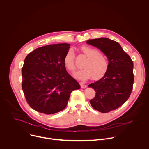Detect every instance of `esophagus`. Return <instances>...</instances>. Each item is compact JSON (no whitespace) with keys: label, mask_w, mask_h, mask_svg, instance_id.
<instances>
[{"label":"esophagus","mask_w":149,"mask_h":149,"mask_svg":"<svg viewBox=\"0 0 149 149\" xmlns=\"http://www.w3.org/2000/svg\"><path fill=\"white\" fill-rule=\"evenodd\" d=\"M79 85H80V86H81V87L82 88H85L87 87V85L84 84H82V82H79Z\"/></svg>","instance_id":"34e87169"}]
</instances>
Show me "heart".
<instances>
[{
	"mask_svg": "<svg viewBox=\"0 0 149 149\" xmlns=\"http://www.w3.org/2000/svg\"><path fill=\"white\" fill-rule=\"evenodd\" d=\"M81 51L87 58L83 63L81 71L76 72L74 77L81 80L89 79L92 77L94 81L101 79L107 72L109 68L108 59L99 51L88 45H83ZM63 63L67 69L74 72L77 69L75 62V55L72 49H69L66 53Z\"/></svg>",
	"mask_w": 149,
	"mask_h": 149,
	"instance_id": "obj_1",
	"label": "heart"
}]
</instances>
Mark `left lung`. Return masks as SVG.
<instances>
[{"instance_id": "8db88e82", "label": "left lung", "mask_w": 149, "mask_h": 149, "mask_svg": "<svg viewBox=\"0 0 149 149\" xmlns=\"http://www.w3.org/2000/svg\"><path fill=\"white\" fill-rule=\"evenodd\" d=\"M87 43L100 49L107 57L109 68L101 79L90 84L95 96L90 101L96 110L106 113L121 106L133 86V62L117 42L106 38L89 39Z\"/></svg>"}]
</instances>
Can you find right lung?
Masks as SVG:
<instances>
[{"label": "right lung", "mask_w": 149, "mask_h": 149, "mask_svg": "<svg viewBox=\"0 0 149 149\" xmlns=\"http://www.w3.org/2000/svg\"><path fill=\"white\" fill-rule=\"evenodd\" d=\"M69 44H52L35 49L25 58L22 68V88L34 110L53 114L64 109L71 92L80 88L67 71L63 58Z\"/></svg>", "instance_id": "add662e5"}]
</instances>
